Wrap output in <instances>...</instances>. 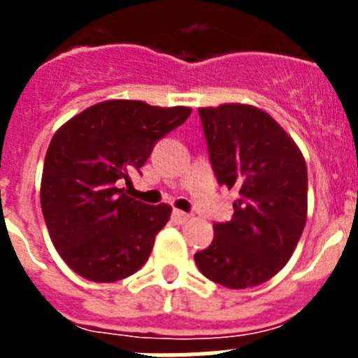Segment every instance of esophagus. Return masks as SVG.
I'll list each match as a JSON object with an SVG mask.
<instances>
[{"label":"esophagus","mask_w":358,"mask_h":358,"mask_svg":"<svg viewBox=\"0 0 358 358\" xmlns=\"http://www.w3.org/2000/svg\"><path fill=\"white\" fill-rule=\"evenodd\" d=\"M172 220H173V222H176V224H185V222H188V220H189V215L185 213V211L173 210Z\"/></svg>","instance_id":"1"}]
</instances>
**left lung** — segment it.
Wrapping results in <instances>:
<instances>
[{
    "mask_svg": "<svg viewBox=\"0 0 358 358\" xmlns=\"http://www.w3.org/2000/svg\"><path fill=\"white\" fill-rule=\"evenodd\" d=\"M218 185L238 189L229 222L194 256L208 280L227 289L262 285L290 260L306 224L308 176L296 141L273 116L248 103L201 107Z\"/></svg>",
    "mask_w": 358,
    "mask_h": 358,
    "instance_id": "left-lung-1",
    "label": "left lung"
}]
</instances>
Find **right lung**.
<instances>
[{
	"mask_svg": "<svg viewBox=\"0 0 358 358\" xmlns=\"http://www.w3.org/2000/svg\"><path fill=\"white\" fill-rule=\"evenodd\" d=\"M189 113L185 106L106 100L57 129L44 157L41 208L50 238L73 273L113 283L143 267L172 208L136 201L122 185Z\"/></svg>",
	"mask_w": 358,
	"mask_h": 358,
	"instance_id": "1",
	"label": "right lung"
}]
</instances>
